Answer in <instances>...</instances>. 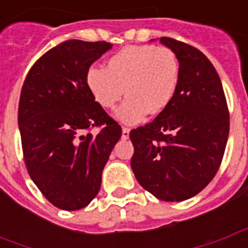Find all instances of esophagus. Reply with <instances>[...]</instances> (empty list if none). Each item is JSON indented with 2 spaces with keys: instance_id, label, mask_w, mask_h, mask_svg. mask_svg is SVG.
<instances>
[{
  "instance_id": "obj_1",
  "label": "esophagus",
  "mask_w": 248,
  "mask_h": 248,
  "mask_svg": "<svg viewBox=\"0 0 248 248\" xmlns=\"http://www.w3.org/2000/svg\"><path fill=\"white\" fill-rule=\"evenodd\" d=\"M130 134L129 127H122V140H127Z\"/></svg>"
}]
</instances>
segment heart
Masks as SVG:
<instances>
[{
	"label": "heart",
	"instance_id": "1",
	"mask_svg": "<svg viewBox=\"0 0 248 248\" xmlns=\"http://www.w3.org/2000/svg\"><path fill=\"white\" fill-rule=\"evenodd\" d=\"M181 65L177 54L165 46H126L108 58L106 69L90 66L85 82L101 108H115L124 94L127 98L115 113L124 124L142 122L146 115L163 113L178 92Z\"/></svg>",
	"mask_w": 248,
	"mask_h": 248
}]
</instances>
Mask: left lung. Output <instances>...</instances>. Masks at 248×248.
<instances>
[{"label": "left lung", "instance_id": "left-lung-1", "mask_svg": "<svg viewBox=\"0 0 248 248\" xmlns=\"http://www.w3.org/2000/svg\"><path fill=\"white\" fill-rule=\"evenodd\" d=\"M159 42L179 60V86L163 113L130 131L131 169L140 186L154 197L182 202L215 177L227 145L230 115L220 78L207 57L169 37Z\"/></svg>", "mask_w": 248, "mask_h": 248}]
</instances>
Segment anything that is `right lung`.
I'll return each mask as SVG.
<instances>
[{
    "label": "right lung",
    "instance_id": "obj_1",
    "mask_svg": "<svg viewBox=\"0 0 248 248\" xmlns=\"http://www.w3.org/2000/svg\"><path fill=\"white\" fill-rule=\"evenodd\" d=\"M111 44L69 40L46 51L26 76L18 126L30 178L56 207H86L101 188L102 171L122 129L93 99L87 69ZM103 129L92 135V127Z\"/></svg>",
    "mask_w": 248,
    "mask_h": 248
}]
</instances>
